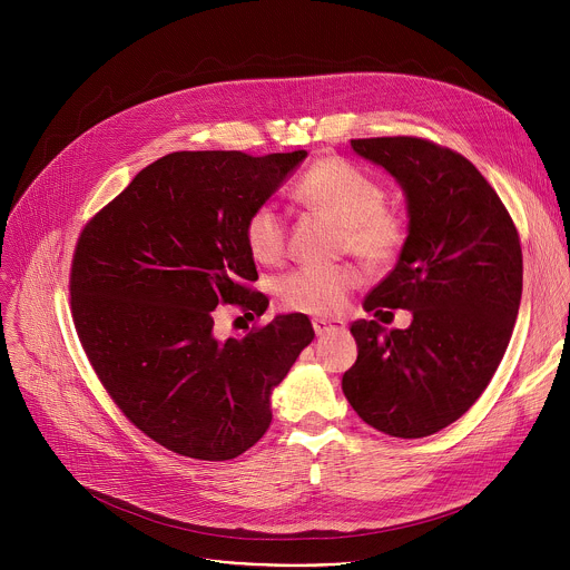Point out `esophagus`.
<instances>
[{"label": "esophagus", "mask_w": 570, "mask_h": 570, "mask_svg": "<svg viewBox=\"0 0 570 570\" xmlns=\"http://www.w3.org/2000/svg\"><path fill=\"white\" fill-rule=\"evenodd\" d=\"M311 324H313V332L317 336H324V334L332 332V330H343L341 322H334V320H327V317H313Z\"/></svg>", "instance_id": "34e87169"}]
</instances>
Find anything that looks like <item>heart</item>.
Listing matches in <instances>:
<instances>
[{"label":"heart","mask_w":570,"mask_h":570,"mask_svg":"<svg viewBox=\"0 0 570 570\" xmlns=\"http://www.w3.org/2000/svg\"><path fill=\"white\" fill-rule=\"evenodd\" d=\"M293 194L308 212L336 223L338 248L370 271L392 266L409 243V223L385 205L383 185L341 157L317 159L302 174ZM243 240L255 262L279 264L288 243L286 218L268 203L257 205L243 223ZM356 286L358 275L352 266L297 268L277 282L275 293L286 311L332 315Z\"/></svg>","instance_id":"1"}]
</instances>
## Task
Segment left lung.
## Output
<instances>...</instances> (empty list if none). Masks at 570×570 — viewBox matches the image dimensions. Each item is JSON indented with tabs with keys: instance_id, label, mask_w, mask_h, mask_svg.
Instances as JSON below:
<instances>
[{
	"instance_id": "8db88e82",
	"label": "left lung",
	"mask_w": 570,
	"mask_h": 570,
	"mask_svg": "<svg viewBox=\"0 0 570 570\" xmlns=\"http://www.w3.org/2000/svg\"><path fill=\"white\" fill-rule=\"evenodd\" d=\"M396 178L409 200V243L365 311L409 308V330L356 320V363L343 392L372 429L403 440L460 420L490 385L523 291L519 229L471 161L422 137L352 139Z\"/></svg>"
}]
</instances>
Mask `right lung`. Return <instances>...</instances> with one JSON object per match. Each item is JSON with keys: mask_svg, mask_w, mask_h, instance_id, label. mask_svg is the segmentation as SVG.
I'll use <instances>...</instances> for the list:
<instances>
[{"mask_svg": "<svg viewBox=\"0 0 570 570\" xmlns=\"http://www.w3.org/2000/svg\"><path fill=\"white\" fill-rule=\"evenodd\" d=\"M306 150L248 155L180 150L155 159L80 232L69 304L101 385L144 435L223 462L271 426V392L313 341L306 315H277L243 338L218 341L214 311L268 308L243 240Z\"/></svg>", "mask_w": 570, "mask_h": 570, "instance_id": "obj_1", "label": "right lung"}]
</instances>
